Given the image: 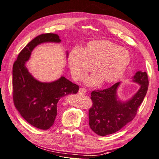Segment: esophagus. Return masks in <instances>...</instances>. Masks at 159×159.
<instances>
[{"label": "esophagus", "instance_id": "obj_1", "mask_svg": "<svg viewBox=\"0 0 159 159\" xmlns=\"http://www.w3.org/2000/svg\"><path fill=\"white\" fill-rule=\"evenodd\" d=\"M86 93H87V91H86V89H85V88H80L79 89V94L85 95V94H86Z\"/></svg>", "mask_w": 159, "mask_h": 159}]
</instances>
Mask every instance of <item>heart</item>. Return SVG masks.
<instances>
[{
    "mask_svg": "<svg viewBox=\"0 0 159 159\" xmlns=\"http://www.w3.org/2000/svg\"><path fill=\"white\" fill-rule=\"evenodd\" d=\"M71 76L80 80L94 69L98 75L89 77L87 83L96 84L102 80L111 84L122 79L131 63L127 49L109 40H92L84 49L74 48L68 58Z\"/></svg>",
    "mask_w": 159,
    "mask_h": 159,
    "instance_id": "1",
    "label": "heart"
}]
</instances>
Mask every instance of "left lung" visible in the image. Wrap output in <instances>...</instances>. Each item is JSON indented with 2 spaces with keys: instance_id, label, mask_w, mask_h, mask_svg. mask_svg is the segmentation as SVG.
Segmentation results:
<instances>
[{
  "instance_id": "obj_1",
  "label": "left lung",
  "mask_w": 159,
  "mask_h": 159,
  "mask_svg": "<svg viewBox=\"0 0 159 159\" xmlns=\"http://www.w3.org/2000/svg\"><path fill=\"white\" fill-rule=\"evenodd\" d=\"M132 79L141 88L126 102L118 100L116 91L120 82L107 89L94 90L91 93L92 106L89 110V125L96 134L103 136L116 132L136 116L147 93L149 80L147 73L141 71H137Z\"/></svg>"
}]
</instances>
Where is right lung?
<instances>
[{
  "label": "right lung",
  "mask_w": 159,
  "mask_h": 159,
  "mask_svg": "<svg viewBox=\"0 0 159 159\" xmlns=\"http://www.w3.org/2000/svg\"><path fill=\"white\" fill-rule=\"evenodd\" d=\"M61 42L56 34L47 33L36 36L18 54L13 65L12 89L16 108L30 125L48 129L54 125L57 115V103L70 94H76L79 86L61 76L52 83H41L32 76L25 66L31 53L43 43Z\"/></svg>",
  "instance_id": "add662e5"
}]
</instances>
